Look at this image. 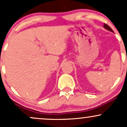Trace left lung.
Wrapping results in <instances>:
<instances>
[{
	"label": "left lung",
	"instance_id": "left-lung-1",
	"mask_svg": "<svg viewBox=\"0 0 127 127\" xmlns=\"http://www.w3.org/2000/svg\"><path fill=\"white\" fill-rule=\"evenodd\" d=\"M104 27L106 29V30H109V31H110V32H113V30H112V29L111 28H110V27H109V26L108 25H107V24H104Z\"/></svg>",
	"mask_w": 127,
	"mask_h": 127
}]
</instances>
